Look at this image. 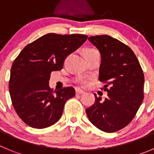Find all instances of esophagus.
<instances>
[{"mask_svg": "<svg viewBox=\"0 0 154 154\" xmlns=\"http://www.w3.org/2000/svg\"><path fill=\"white\" fill-rule=\"evenodd\" d=\"M76 95H82V94H84V92L82 90H80V89H76L75 90Z\"/></svg>", "mask_w": 154, "mask_h": 154, "instance_id": "esophagus-1", "label": "esophagus"}]
</instances>
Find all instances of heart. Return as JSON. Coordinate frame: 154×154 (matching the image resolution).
Returning a JSON list of instances; mask_svg holds the SVG:
<instances>
[{
  "mask_svg": "<svg viewBox=\"0 0 154 154\" xmlns=\"http://www.w3.org/2000/svg\"><path fill=\"white\" fill-rule=\"evenodd\" d=\"M95 53H99L96 48H85L83 51V55L85 56H89V55H93ZM85 83V80L84 79H79V84L81 85H83Z\"/></svg>",
  "mask_w": 154,
  "mask_h": 154,
  "instance_id": "b5f03b06",
  "label": "heart"
}]
</instances>
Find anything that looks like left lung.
Returning <instances> with one entry per match:
<instances>
[{
	"label": "left lung",
	"mask_w": 154,
	"mask_h": 154,
	"mask_svg": "<svg viewBox=\"0 0 154 154\" xmlns=\"http://www.w3.org/2000/svg\"><path fill=\"white\" fill-rule=\"evenodd\" d=\"M89 41L101 54L99 79L108 94L103 101L95 94V103L85 112L98 129L114 133L126 127L140 106L143 72L134 52L120 41L109 35L91 36Z\"/></svg>",
	"instance_id": "obj_1"
}]
</instances>
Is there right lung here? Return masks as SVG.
Here are the masks:
<instances>
[{"label":"right lung","mask_w":154,"mask_h":154,"mask_svg":"<svg viewBox=\"0 0 154 154\" xmlns=\"http://www.w3.org/2000/svg\"><path fill=\"white\" fill-rule=\"evenodd\" d=\"M87 38L80 34H47L25 46L17 55L11 69L9 92L14 108L24 123L43 129L59 120L65 103L74 97L75 91L72 87L50 89L51 72L61 70L65 58Z\"/></svg>","instance_id":"obj_1"}]
</instances>
